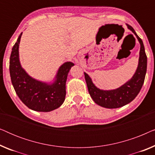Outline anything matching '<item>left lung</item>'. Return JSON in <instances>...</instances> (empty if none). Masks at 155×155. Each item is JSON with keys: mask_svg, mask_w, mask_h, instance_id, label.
<instances>
[{"mask_svg": "<svg viewBox=\"0 0 155 155\" xmlns=\"http://www.w3.org/2000/svg\"><path fill=\"white\" fill-rule=\"evenodd\" d=\"M127 26L135 34L140 44L138 66L133 78L119 88L113 90H102L97 88L93 84L90 76L84 73V78L91 97L97 104L108 109H116L124 107L132 101L138 94L145 81L147 71V56L143 42L132 27L128 24Z\"/></svg>", "mask_w": 155, "mask_h": 155, "instance_id": "8db88e82", "label": "left lung"}]
</instances>
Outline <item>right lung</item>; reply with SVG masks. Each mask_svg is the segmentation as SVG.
<instances>
[{
    "label": "right lung",
    "mask_w": 155,
    "mask_h": 155,
    "mask_svg": "<svg viewBox=\"0 0 155 155\" xmlns=\"http://www.w3.org/2000/svg\"><path fill=\"white\" fill-rule=\"evenodd\" d=\"M22 34L12 47L10 58V75L15 91L30 109L42 112L53 111L61 107L65 100V82L74 63H63L59 68L56 80L51 84L33 79L21 67L19 60V44Z\"/></svg>",
    "instance_id": "obj_1"
}]
</instances>
